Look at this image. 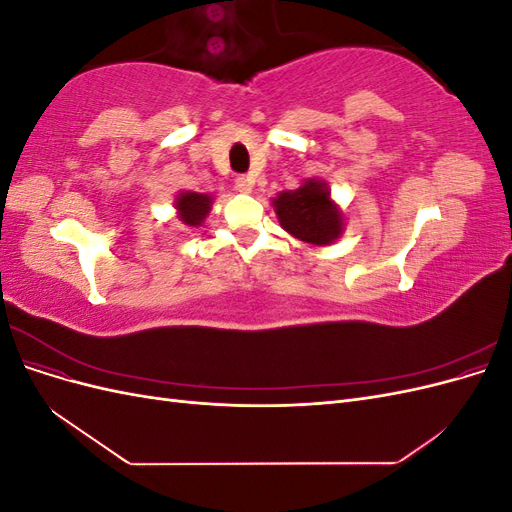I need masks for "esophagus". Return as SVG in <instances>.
Segmentation results:
<instances>
[{"mask_svg":"<svg viewBox=\"0 0 512 512\" xmlns=\"http://www.w3.org/2000/svg\"><path fill=\"white\" fill-rule=\"evenodd\" d=\"M235 188H237L239 192H243V194H250L252 188H254V179L247 177V175H239V177L235 179Z\"/></svg>","mask_w":512,"mask_h":512,"instance_id":"obj_1","label":"esophagus"}]
</instances>
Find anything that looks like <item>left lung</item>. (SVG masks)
Returning a JSON list of instances; mask_svg holds the SVG:
<instances>
[{"instance_id": "obj_1", "label": "left lung", "mask_w": 512, "mask_h": 512, "mask_svg": "<svg viewBox=\"0 0 512 512\" xmlns=\"http://www.w3.org/2000/svg\"><path fill=\"white\" fill-rule=\"evenodd\" d=\"M273 207L280 224L301 241L329 245L342 232V215L331 203L327 185L316 179H309L299 190L282 192Z\"/></svg>"}]
</instances>
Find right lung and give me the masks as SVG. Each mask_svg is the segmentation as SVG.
<instances>
[{"instance_id":"1","label":"right lung","mask_w":512,"mask_h":512,"mask_svg":"<svg viewBox=\"0 0 512 512\" xmlns=\"http://www.w3.org/2000/svg\"><path fill=\"white\" fill-rule=\"evenodd\" d=\"M179 220L188 226H200L211 209V196L198 192H183L177 198Z\"/></svg>"}]
</instances>
